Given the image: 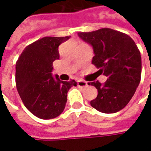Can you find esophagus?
Returning <instances> with one entry per match:
<instances>
[{"mask_svg": "<svg viewBox=\"0 0 151 151\" xmlns=\"http://www.w3.org/2000/svg\"><path fill=\"white\" fill-rule=\"evenodd\" d=\"M87 85H88V83H87V82H85V81H83V80L78 81V87L83 88V87H86Z\"/></svg>", "mask_w": 151, "mask_h": 151, "instance_id": "34e87169", "label": "esophagus"}]
</instances>
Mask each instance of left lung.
Here are the masks:
<instances>
[{
	"label": "left lung",
	"instance_id": "8db88e82",
	"mask_svg": "<svg viewBox=\"0 0 151 151\" xmlns=\"http://www.w3.org/2000/svg\"><path fill=\"white\" fill-rule=\"evenodd\" d=\"M81 39L93 47L92 64L107 77L105 83H88L98 90L96 99L90 102L102 113L113 114L123 109L130 101L140 82L141 56L134 40L111 28L78 32Z\"/></svg>",
	"mask_w": 151,
	"mask_h": 151
}]
</instances>
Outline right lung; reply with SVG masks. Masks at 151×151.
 <instances>
[{
	"label": "right lung",
	"mask_w": 151,
	"mask_h": 151,
	"mask_svg": "<svg viewBox=\"0 0 151 151\" xmlns=\"http://www.w3.org/2000/svg\"><path fill=\"white\" fill-rule=\"evenodd\" d=\"M70 38L45 37L28 45L16 65L17 89L25 107L42 119L60 115L67 102V93L77 82L61 81L52 76V63L59 59L58 47Z\"/></svg>",
	"instance_id": "add662e5"
}]
</instances>
